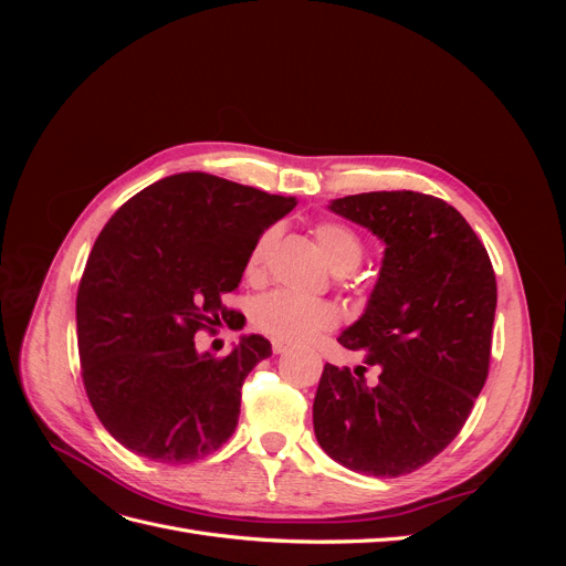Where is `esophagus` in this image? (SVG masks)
Returning <instances> with one entry per match:
<instances>
[{"label":"esophagus","instance_id":"obj_1","mask_svg":"<svg viewBox=\"0 0 566 566\" xmlns=\"http://www.w3.org/2000/svg\"><path fill=\"white\" fill-rule=\"evenodd\" d=\"M287 352V345H283V342H273V354H285Z\"/></svg>","mask_w":566,"mask_h":566}]
</instances>
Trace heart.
<instances>
[{"mask_svg": "<svg viewBox=\"0 0 566 566\" xmlns=\"http://www.w3.org/2000/svg\"><path fill=\"white\" fill-rule=\"evenodd\" d=\"M276 238V229H266L248 252L245 276L256 281L262 276L269 248ZM314 238L325 262L337 273L354 271L364 260V241L354 229L339 221H321L314 227ZM339 314L333 304L318 300H304L285 290H273L254 302L252 325L260 333L285 342V345H306L321 333L335 328Z\"/></svg>", "mask_w": 566, "mask_h": 566, "instance_id": "heart-1", "label": "heart"}]
</instances>
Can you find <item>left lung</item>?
Listing matches in <instances>:
<instances>
[{"label":"left lung","mask_w":566,"mask_h":566,"mask_svg":"<svg viewBox=\"0 0 566 566\" xmlns=\"http://www.w3.org/2000/svg\"><path fill=\"white\" fill-rule=\"evenodd\" d=\"M328 208L385 243L364 316L337 337L378 366L325 364L314 432L339 465L368 476L422 468L458 437L489 375L495 273L472 227L441 198L373 191Z\"/></svg>","instance_id":"8db88e82"}]
</instances>
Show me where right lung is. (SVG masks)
<instances>
[{
    "label": "right lung",
    "mask_w": 566,
    "mask_h": 566,
    "mask_svg": "<svg viewBox=\"0 0 566 566\" xmlns=\"http://www.w3.org/2000/svg\"><path fill=\"white\" fill-rule=\"evenodd\" d=\"M295 198L205 172L165 177L129 198L98 233L77 290V349L90 403L113 439L144 458L186 465L233 434L248 373L271 356L248 335L198 354L196 333L235 312L256 238Z\"/></svg>",
    "instance_id": "add662e5"
}]
</instances>
